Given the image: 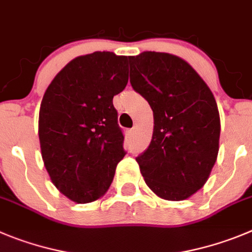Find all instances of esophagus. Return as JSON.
Wrapping results in <instances>:
<instances>
[{"label": "esophagus", "instance_id": "esophagus-1", "mask_svg": "<svg viewBox=\"0 0 252 252\" xmlns=\"http://www.w3.org/2000/svg\"><path fill=\"white\" fill-rule=\"evenodd\" d=\"M135 131H136V128L133 127V128H130V130H128V135L130 136H133L135 135Z\"/></svg>", "mask_w": 252, "mask_h": 252}]
</instances>
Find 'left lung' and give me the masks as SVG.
Wrapping results in <instances>:
<instances>
[{
  "instance_id": "obj_1",
  "label": "left lung",
  "mask_w": 252,
  "mask_h": 252,
  "mask_svg": "<svg viewBox=\"0 0 252 252\" xmlns=\"http://www.w3.org/2000/svg\"><path fill=\"white\" fill-rule=\"evenodd\" d=\"M128 61L131 86L154 112L151 142L136 161L156 195L181 201L204 186L216 162L220 115L215 97L175 55L146 51Z\"/></svg>"
}]
</instances>
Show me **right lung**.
Listing matches in <instances>:
<instances>
[{"instance_id":"obj_1","label":"right lung","mask_w":252,"mask_h":252,"mask_svg":"<svg viewBox=\"0 0 252 252\" xmlns=\"http://www.w3.org/2000/svg\"><path fill=\"white\" fill-rule=\"evenodd\" d=\"M127 82V57L103 51L68 62L43 94L38 117L43 163L55 186L77 204L108 190L126 155L112 98Z\"/></svg>"}]
</instances>
